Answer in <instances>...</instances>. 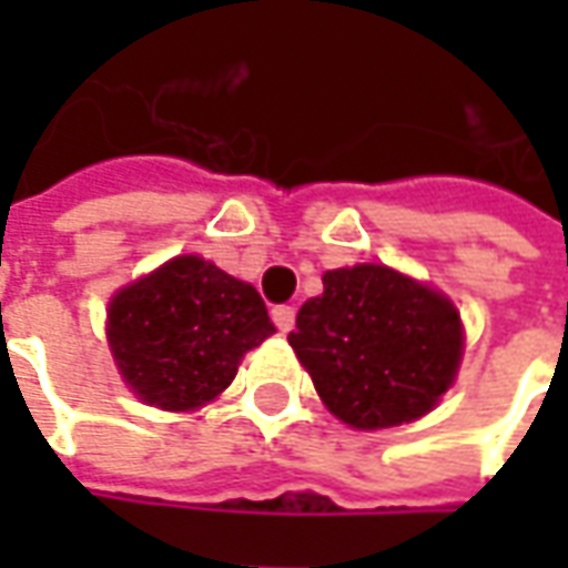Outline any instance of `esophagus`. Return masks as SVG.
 <instances>
[{
    "label": "esophagus",
    "instance_id": "esophagus-1",
    "mask_svg": "<svg viewBox=\"0 0 568 568\" xmlns=\"http://www.w3.org/2000/svg\"><path fill=\"white\" fill-rule=\"evenodd\" d=\"M273 316V325L280 328L283 334H288L295 328V307H288V304H280V307L271 310Z\"/></svg>",
    "mask_w": 568,
    "mask_h": 568
}]
</instances>
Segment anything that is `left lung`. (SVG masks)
Segmentation results:
<instances>
[{
  "label": "left lung",
  "instance_id": "obj_1",
  "mask_svg": "<svg viewBox=\"0 0 568 568\" xmlns=\"http://www.w3.org/2000/svg\"><path fill=\"white\" fill-rule=\"evenodd\" d=\"M322 285L288 344L334 417L389 428L432 410L463 356L450 301L381 264L328 271Z\"/></svg>",
  "mask_w": 568,
  "mask_h": 568
}]
</instances>
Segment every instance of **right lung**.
Returning <instances> with one entry per match:
<instances>
[{"instance_id":"obj_1","label":"right lung","mask_w":568,"mask_h":568,"mask_svg":"<svg viewBox=\"0 0 568 568\" xmlns=\"http://www.w3.org/2000/svg\"><path fill=\"white\" fill-rule=\"evenodd\" d=\"M273 334L261 295L197 255L121 288L109 304V344L145 405L191 410L231 386L240 358Z\"/></svg>"}]
</instances>
